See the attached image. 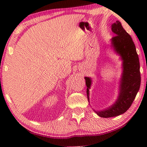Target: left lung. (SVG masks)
<instances>
[{"instance_id": "obj_1", "label": "left lung", "mask_w": 147, "mask_h": 147, "mask_svg": "<svg viewBox=\"0 0 147 147\" xmlns=\"http://www.w3.org/2000/svg\"><path fill=\"white\" fill-rule=\"evenodd\" d=\"M111 30L115 34L111 39V44L123 60V73L120 94L116 102L105 110L94 111L98 116L103 118L118 116L126 112L133 103L141 85L139 59L132 39L119 21L111 25ZM85 80L88 88L87 96L89 98V89L91 80L88 77H85Z\"/></svg>"}]
</instances>
